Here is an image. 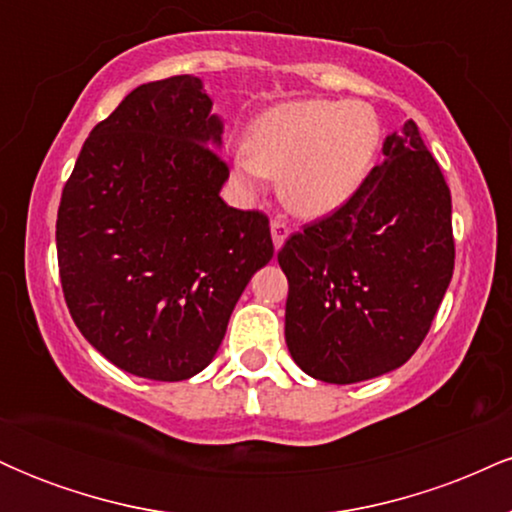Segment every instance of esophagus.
<instances>
[{
  "instance_id": "obj_1",
  "label": "esophagus",
  "mask_w": 512,
  "mask_h": 512,
  "mask_svg": "<svg viewBox=\"0 0 512 512\" xmlns=\"http://www.w3.org/2000/svg\"><path fill=\"white\" fill-rule=\"evenodd\" d=\"M272 240H274V250H281V245L286 243V238H289V226H286L281 219H274L272 221Z\"/></svg>"
}]
</instances>
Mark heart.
Returning a JSON list of instances; mask_svg holds the SVG:
<instances>
[{"instance_id":"b5f03b06","label":"heart","mask_w":512,"mask_h":512,"mask_svg":"<svg viewBox=\"0 0 512 512\" xmlns=\"http://www.w3.org/2000/svg\"><path fill=\"white\" fill-rule=\"evenodd\" d=\"M383 127L361 101H291L257 117L248 146L233 154V178L257 192L279 180L284 207L301 219H325L349 204L370 175Z\"/></svg>"}]
</instances>
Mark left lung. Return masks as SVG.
Listing matches in <instances>:
<instances>
[{
	"mask_svg": "<svg viewBox=\"0 0 512 512\" xmlns=\"http://www.w3.org/2000/svg\"><path fill=\"white\" fill-rule=\"evenodd\" d=\"M349 204L279 250L289 279L286 346L303 373L349 385L407 363L455 267L452 204L414 120Z\"/></svg>",
	"mask_w": 512,
	"mask_h": 512,
	"instance_id": "8db88e82",
	"label": "left lung"
}]
</instances>
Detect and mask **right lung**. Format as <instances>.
Returning <instances> with one entry per match:
<instances>
[{
    "instance_id": "add662e5",
    "label": "right lung",
    "mask_w": 512,
    "mask_h": 512,
    "mask_svg": "<svg viewBox=\"0 0 512 512\" xmlns=\"http://www.w3.org/2000/svg\"><path fill=\"white\" fill-rule=\"evenodd\" d=\"M202 79L134 88L91 129L62 190L64 301L96 351L178 383L211 363L240 293L272 260L269 219L221 199L223 122Z\"/></svg>"
}]
</instances>
